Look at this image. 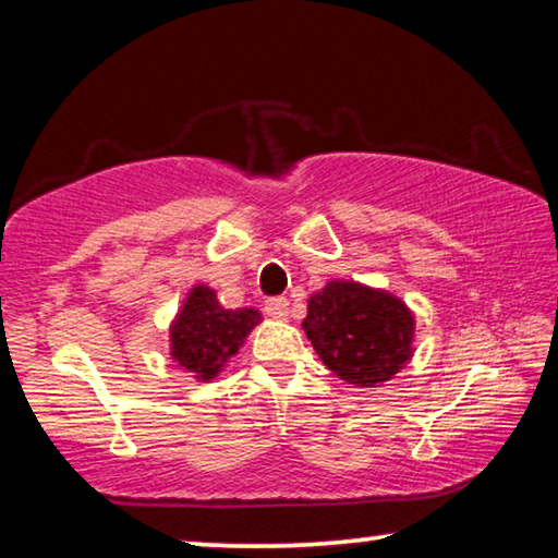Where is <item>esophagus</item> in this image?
I'll return each mask as SVG.
<instances>
[{
	"instance_id": "34e87169",
	"label": "esophagus",
	"mask_w": 558,
	"mask_h": 558,
	"mask_svg": "<svg viewBox=\"0 0 558 558\" xmlns=\"http://www.w3.org/2000/svg\"><path fill=\"white\" fill-rule=\"evenodd\" d=\"M266 313L272 319H288V313H290L288 298H270V300H266Z\"/></svg>"
}]
</instances>
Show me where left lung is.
Here are the masks:
<instances>
[{"label": "left lung", "mask_w": 558, "mask_h": 558, "mask_svg": "<svg viewBox=\"0 0 558 558\" xmlns=\"http://www.w3.org/2000/svg\"><path fill=\"white\" fill-rule=\"evenodd\" d=\"M302 329L327 369L354 386L389 381L413 356L409 305L356 280H329L313 292Z\"/></svg>", "instance_id": "1"}]
</instances>
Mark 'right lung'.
I'll return each mask as SVG.
<instances>
[{
    "label": "right lung",
    "mask_w": 558,
    "mask_h": 558,
    "mask_svg": "<svg viewBox=\"0 0 558 558\" xmlns=\"http://www.w3.org/2000/svg\"><path fill=\"white\" fill-rule=\"evenodd\" d=\"M263 323L258 310H226L216 290L194 286L169 325V352L196 381H211L239 352L251 329Z\"/></svg>",
    "instance_id": "1"
}]
</instances>
